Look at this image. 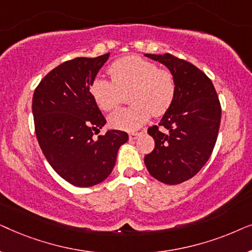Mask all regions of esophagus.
<instances>
[{
    "mask_svg": "<svg viewBox=\"0 0 252 252\" xmlns=\"http://www.w3.org/2000/svg\"><path fill=\"white\" fill-rule=\"evenodd\" d=\"M139 135H140V133H136V132L129 133V140H135V139H137V136Z\"/></svg>",
    "mask_w": 252,
    "mask_h": 252,
    "instance_id": "obj_1",
    "label": "esophagus"
}]
</instances>
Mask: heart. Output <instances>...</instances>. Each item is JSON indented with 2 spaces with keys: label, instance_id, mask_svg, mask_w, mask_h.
<instances>
[{
  "label": "heart",
  "instance_id": "b5f03b06",
  "mask_svg": "<svg viewBox=\"0 0 252 252\" xmlns=\"http://www.w3.org/2000/svg\"><path fill=\"white\" fill-rule=\"evenodd\" d=\"M111 79L96 78L91 93L103 111L118 108L122 92L130 89L129 108L120 109L110 116L113 128L134 130L150 118L161 116L173 104L177 95V81L171 71L159 68L154 62L140 56H126L109 67Z\"/></svg>",
  "mask_w": 252,
  "mask_h": 252
}]
</instances>
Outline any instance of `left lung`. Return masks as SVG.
Wrapping results in <instances>:
<instances>
[{"mask_svg":"<svg viewBox=\"0 0 252 252\" xmlns=\"http://www.w3.org/2000/svg\"><path fill=\"white\" fill-rule=\"evenodd\" d=\"M146 56L164 64L174 74L177 95L160 123L148 128L155 149L146 155L144 163L158 181L178 185L197 174L211 156L221 105L212 81L195 65L171 54ZM159 126L165 132L159 130Z\"/></svg>","mask_w":252,"mask_h":252,"instance_id":"1","label":"left lung"}]
</instances>
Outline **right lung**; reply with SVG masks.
<instances>
[{"label": "right lung", "mask_w": 252, "mask_h": 252, "mask_svg": "<svg viewBox=\"0 0 252 252\" xmlns=\"http://www.w3.org/2000/svg\"><path fill=\"white\" fill-rule=\"evenodd\" d=\"M77 57L51 70L33 95L37 142L50 166L77 187H92L109 177L128 134L108 130L94 139L106 120L93 98L92 82L108 58Z\"/></svg>", "instance_id": "obj_1"}]
</instances>
